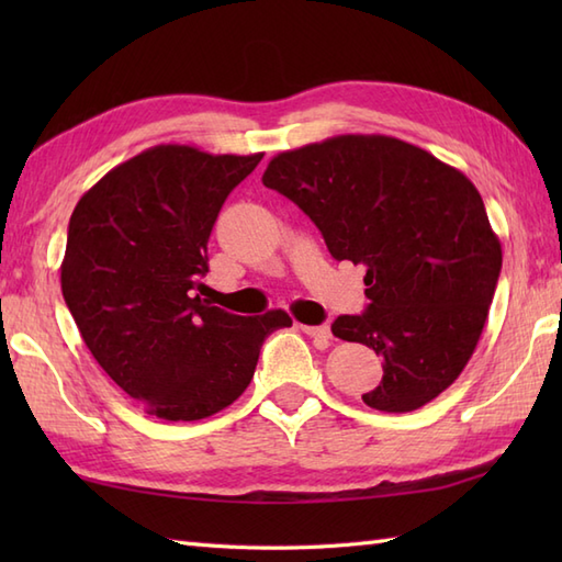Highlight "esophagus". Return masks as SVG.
<instances>
[{
    "label": "esophagus",
    "instance_id": "obj_1",
    "mask_svg": "<svg viewBox=\"0 0 562 562\" xmlns=\"http://www.w3.org/2000/svg\"><path fill=\"white\" fill-rule=\"evenodd\" d=\"M302 330L306 336H312L314 340H318L321 345H328L330 340V328L328 326H302Z\"/></svg>",
    "mask_w": 562,
    "mask_h": 562
}]
</instances>
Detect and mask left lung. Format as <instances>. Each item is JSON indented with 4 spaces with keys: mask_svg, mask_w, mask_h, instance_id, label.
<instances>
[{
    "mask_svg": "<svg viewBox=\"0 0 562 562\" xmlns=\"http://www.w3.org/2000/svg\"><path fill=\"white\" fill-rule=\"evenodd\" d=\"M262 186L308 214L336 260L367 268V312L333 336L372 348L384 376L362 401L411 413L459 379L493 304L503 248L459 169L386 135H338L272 157Z\"/></svg>",
    "mask_w": 562,
    "mask_h": 562,
    "instance_id": "1",
    "label": "left lung"
}]
</instances>
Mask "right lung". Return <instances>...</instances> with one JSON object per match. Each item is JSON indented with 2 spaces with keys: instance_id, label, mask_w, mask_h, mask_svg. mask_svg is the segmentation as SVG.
Listing matches in <instances>:
<instances>
[{
  "instance_id": "obj_1",
  "label": "right lung",
  "mask_w": 562,
  "mask_h": 562,
  "mask_svg": "<svg viewBox=\"0 0 562 562\" xmlns=\"http://www.w3.org/2000/svg\"><path fill=\"white\" fill-rule=\"evenodd\" d=\"M262 154L157 145L89 188L69 217L63 296L103 372L161 420H202L254 379L282 308L236 316L200 300L226 195Z\"/></svg>"
}]
</instances>
